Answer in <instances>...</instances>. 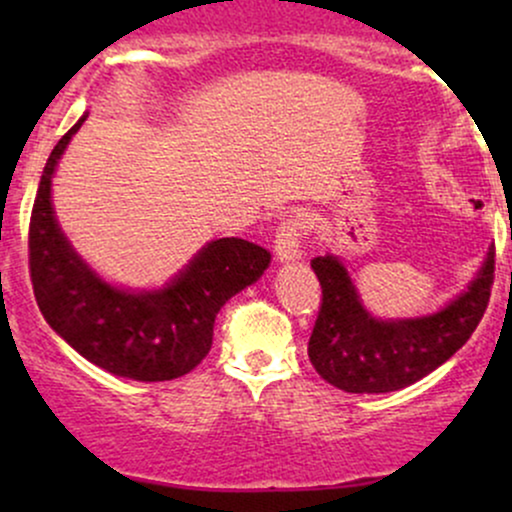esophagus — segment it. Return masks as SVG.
<instances>
[{"instance_id": "obj_1", "label": "esophagus", "mask_w": 512, "mask_h": 512, "mask_svg": "<svg viewBox=\"0 0 512 512\" xmlns=\"http://www.w3.org/2000/svg\"><path fill=\"white\" fill-rule=\"evenodd\" d=\"M303 238H305V223L298 216L284 219L276 228V240H274V252L279 262H291L298 260L303 255Z\"/></svg>"}]
</instances>
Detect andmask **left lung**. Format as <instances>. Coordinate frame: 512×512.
Here are the masks:
<instances>
[{"label": "left lung", "mask_w": 512, "mask_h": 512, "mask_svg": "<svg viewBox=\"0 0 512 512\" xmlns=\"http://www.w3.org/2000/svg\"><path fill=\"white\" fill-rule=\"evenodd\" d=\"M320 281L322 301L308 342L313 368L344 392H395L426 378L467 344L489 305L496 252L469 289L448 308L416 320L383 322L370 317L358 301L351 276L337 257L310 262Z\"/></svg>", "instance_id": "obj_1"}]
</instances>
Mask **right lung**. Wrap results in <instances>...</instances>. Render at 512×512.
Wrapping results in <instances>:
<instances>
[{
	"label": "right lung",
	"instance_id": "right-lung-1",
	"mask_svg": "<svg viewBox=\"0 0 512 512\" xmlns=\"http://www.w3.org/2000/svg\"><path fill=\"white\" fill-rule=\"evenodd\" d=\"M76 125L45 163L28 226V269L48 325L86 361L122 378L158 383L190 373L209 354L221 305L262 276L272 257L243 238L211 240L166 289L129 293L81 262L52 214L50 185Z\"/></svg>",
	"mask_w": 512,
	"mask_h": 512
}]
</instances>
